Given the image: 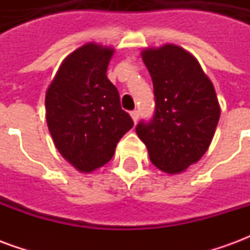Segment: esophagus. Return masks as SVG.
Masks as SVG:
<instances>
[{"label":"esophagus","mask_w":250,"mask_h":250,"mask_svg":"<svg viewBox=\"0 0 250 250\" xmlns=\"http://www.w3.org/2000/svg\"><path fill=\"white\" fill-rule=\"evenodd\" d=\"M131 114V118H132V120H134V122H138V119H139V111H138V109H134V111H131L130 112Z\"/></svg>","instance_id":"esophagus-1"}]
</instances>
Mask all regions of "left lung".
<instances>
[{"label": "left lung", "instance_id": "1", "mask_svg": "<svg viewBox=\"0 0 250 250\" xmlns=\"http://www.w3.org/2000/svg\"><path fill=\"white\" fill-rule=\"evenodd\" d=\"M142 59L150 72L155 112L139 122L136 134L154 166L178 174L208 151L220 119V104L197 59L181 46L147 48Z\"/></svg>", "mask_w": 250, "mask_h": 250}]
</instances>
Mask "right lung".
<instances>
[{
  "mask_svg": "<svg viewBox=\"0 0 250 250\" xmlns=\"http://www.w3.org/2000/svg\"><path fill=\"white\" fill-rule=\"evenodd\" d=\"M114 49L88 42L62 62L46 89V123L55 146L73 167L91 173L114 157L134 122L107 77Z\"/></svg>",
  "mask_w": 250,
  "mask_h": 250,
  "instance_id": "1",
  "label": "right lung"
}]
</instances>
